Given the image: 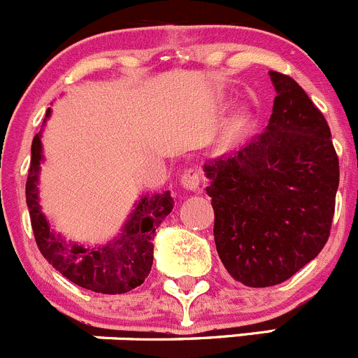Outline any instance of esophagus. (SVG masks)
I'll return each mask as SVG.
<instances>
[{
    "instance_id": "1",
    "label": "esophagus",
    "mask_w": 358,
    "mask_h": 358,
    "mask_svg": "<svg viewBox=\"0 0 358 358\" xmlns=\"http://www.w3.org/2000/svg\"><path fill=\"white\" fill-rule=\"evenodd\" d=\"M182 188H186L188 192H196L202 185V172L199 169H188L181 177Z\"/></svg>"
}]
</instances>
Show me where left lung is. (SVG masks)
Returning a JSON list of instances; mask_svg holds the SVG:
<instances>
[{"instance_id":"obj_1","label":"left lung","mask_w":358,"mask_h":358,"mask_svg":"<svg viewBox=\"0 0 358 358\" xmlns=\"http://www.w3.org/2000/svg\"><path fill=\"white\" fill-rule=\"evenodd\" d=\"M268 75L275 98L265 130L203 165L217 255L251 288L283 283L323 250L339 186L323 114L292 77Z\"/></svg>"}]
</instances>
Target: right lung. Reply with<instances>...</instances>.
<instances>
[{
	"label": "right lung",
	"mask_w": 358,
	"mask_h": 358,
	"mask_svg": "<svg viewBox=\"0 0 358 358\" xmlns=\"http://www.w3.org/2000/svg\"><path fill=\"white\" fill-rule=\"evenodd\" d=\"M50 108L43 122L50 117ZM43 163L42 130L31 144V163L26 181L31 227L40 253L71 283L96 294H126L144 283L152 265V239L156 228L173 209L170 192L141 196L117 236L100 246H83L66 241L50 227L40 206V170Z\"/></svg>",
	"instance_id": "1"
}]
</instances>
